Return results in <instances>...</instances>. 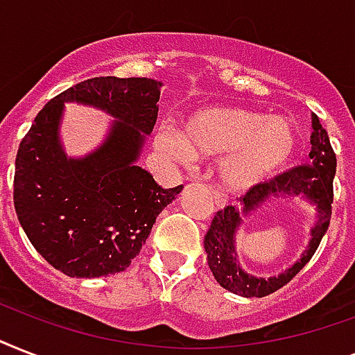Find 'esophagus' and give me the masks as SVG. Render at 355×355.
<instances>
[{
  "label": "esophagus",
  "instance_id": "1",
  "mask_svg": "<svg viewBox=\"0 0 355 355\" xmlns=\"http://www.w3.org/2000/svg\"><path fill=\"white\" fill-rule=\"evenodd\" d=\"M211 197H214V200H216L217 208H223V206H225V199H223L221 195H219V191H216V189H211Z\"/></svg>",
  "mask_w": 355,
  "mask_h": 355
}]
</instances>
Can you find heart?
I'll return each instance as SVG.
<instances>
[{"label":"heart","mask_w":355,"mask_h":355,"mask_svg":"<svg viewBox=\"0 0 355 355\" xmlns=\"http://www.w3.org/2000/svg\"><path fill=\"white\" fill-rule=\"evenodd\" d=\"M155 147L177 166L195 158H221L219 180L228 193H248L275 178L295 155L298 127L287 116L237 107H202L189 112L178 132L160 127Z\"/></svg>","instance_id":"b5f03b06"}]
</instances>
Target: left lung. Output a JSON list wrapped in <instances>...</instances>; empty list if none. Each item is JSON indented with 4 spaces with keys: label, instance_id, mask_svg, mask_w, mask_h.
I'll list each match as a JSON object with an SVG mask.
<instances>
[{
    "label": "left lung",
    "instance_id": "8db88e82",
    "mask_svg": "<svg viewBox=\"0 0 355 355\" xmlns=\"http://www.w3.org/2000/svg\"><path fill=\"white\" fill-rule=\"evenodd\" d=\"M311 153L309 164L298 166L282 173L270 182L248 191L245 197H239V206H227L219 210L210 225V230L205 236V250L208 256V265L214 278L227 291L239 297H267L278 291L287 282L302 270L324 237L331 217L334 202V177H336V153L331 149L330 138L319 118L311 114ZM293 196L306 200L315 208V223L310 229V241L301 258L278 277L261 279L250 275L241 267L235 248L236 230L243 222L250 218L261 205L272 200Z\"/></svg>",
    "mask_w": 355,
    "mask_h": 355
}]
</instances>
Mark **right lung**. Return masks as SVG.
<instances>
[{
    "instance_id": "add662e5",
    "label": "right lung",
    "mask_w": 355,
    "mask_h": 355,
    "mask_svg": "<svg viewBox=\"0 0 355 355\" xmlns=\"http://www.w3.org/2000/svg\"><path fill=\"white\" fill-rule=\"evenodd\" d=\"M162 83L96 77L47 103L19 144L14 208L33 247L71 278L121 272L149 237L156 217L182 186L164 189L138 166L158 116ZM64 102L99 107L114 119L103 144L79 159L60 141Z\"/></svg>"
}]
</instances>
